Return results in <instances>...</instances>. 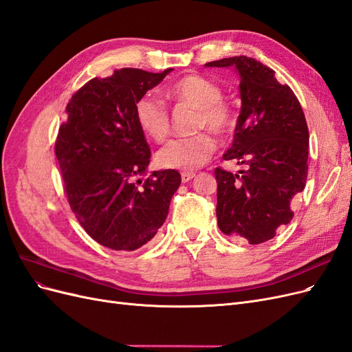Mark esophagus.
<instances>
[{"label":"esophagus","instance_id":"1","mask_svg":"<svg viewBox=\"0 0 352 352\" xmlns=\"http://www.w3.org/2000/svg\"><path fill=\"white\" fill-rule=\"evenodd\" d=\"M180 176H182V182L186 184V182H189V180H192L195 177V173L194 172H184Z\"/></svg>","mask_w":352,"mask_h":352}]
</instances>
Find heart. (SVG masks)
Instances as JSON below:
<instances>
[{"label": "heart", "mask_w": 352, "mask_h": 352, "mask_svg": "<svg viewBox=\"0 0 352 352\" xmlns=\"http://www.w3.org/2000/svg\"><path fill=\"white\" fill-rule=\"evenodd\" d=\"M167 95L180 104L198 109L197 127L225 135L235 124V116L226 102L216 82L190 74L175 82ZM135 119L141 131L155 142H163L170 132L168 111L164 101L154 92H146L135 104ZM216 151V140L208 132L189 138H179L167 142L157 153V162L164 168L194 170L204 166Z\"/></svg>", "instance_id": "b5f03b06"}]
</instances>
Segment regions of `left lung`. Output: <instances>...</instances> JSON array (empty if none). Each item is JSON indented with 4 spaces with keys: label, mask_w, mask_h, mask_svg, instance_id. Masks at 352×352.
Here are the masks:
<instances>
[{
    "label": "left lung",
    "mask_w": 352,
    "mask_h": 352,
    "mask_svg": "<svg viewBox=\"0 0 352 352\" xmlns=\"http://www.w3.org/2000/svg\"><path fill=\"white\" fill-rule=\"evenodd\" d=\"M206 67H232L241 80V113L223 158L247 164V170L233 175L216 168L219 228L251 245L263 243L292 220L291 201L305 188L310 141L305 116L292 89L255 58H221Z\"/></svg>",
    "instance_id": "8db88e82"
}]
</instances>
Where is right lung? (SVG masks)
I'll return each mask as SVG.
<instances>
[{
	"instance_id": "add662e5",
	"label": "right lung",
	"mask_w": 352,
	"mask_h": 352,
	"mask_svg": "<svg viewBox=\"0 0 352 352\" xmlns=\"http://www.w3.org/2000/svg\"><path fill=\"white\" fill-rule=\"evenodd\" d=\"M173 69H120L94 78L69 101L56 155L74 216L88 235L110 250L135 251L150 242L177 190L176 170L153 172L151 151L135 119V104Z\"/></svg>"
}]
</instances>
